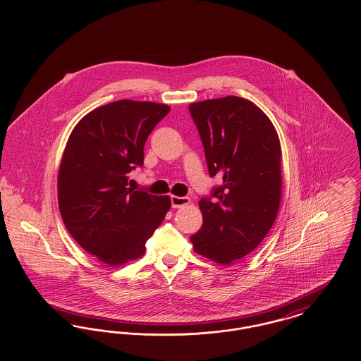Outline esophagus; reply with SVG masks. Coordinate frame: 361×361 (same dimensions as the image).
Listing matches in <instances>:
<instances>
[{"mask_svg":"<svg viewBox=\"0 0 361 361\" xmlns=\"http://www.w3.org/2000/svg\"><path fill=\"white\" fill-rule=\"evenodd\" d=\"M171 200H172L173 208H181V207L188 206L190 203V199L187 196H171Z\"/></svg>","mask_w":361,"mask_h":361,"instance_id":"esophagus-1","label":"esophagus"}]
</instances>
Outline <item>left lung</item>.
I'll return each mask as SVG.
<instances>
[{
  "label": "left lung",
  "instance_id": "1",
  "mask_svg": "<svg viewBox=\"0 0 361 361\" xmlns=\"http://www.w3.org/2000/svg\"><path fill=\"white\" fill-rule=\"evenodd\" d=\"M209 176L224 183L214 200L200 199L202 228L193 250L230 265L253 252L274 226L281 200V146L275 126L256 104L237 97L189 104Z\"/></svg>",
  "mask_w": 361,
  "mask_h": 361
}]
</instances>
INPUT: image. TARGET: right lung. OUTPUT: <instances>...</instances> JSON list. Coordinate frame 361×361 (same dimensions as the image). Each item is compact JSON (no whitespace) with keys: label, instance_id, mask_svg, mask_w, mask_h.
Listing matches in <instances>:
<instances>
[{"label":"right lung","instance_id":"1","mask_svg":"<svg viewBox=\"0 0 361 361\" xmlns=\"http://www.w3.org/2000/svg\"><path fill=\"white\" fill-rule=\"evenodd\" d=\"M171 111L166 104L119 100L90 111L73 128L58 173V204L71 237L118 267L145 255L171 209L169 196L127 188L143 165L145 142Z\"/></svg>","mask_w":361,"mask_h":361}]
</instances>
